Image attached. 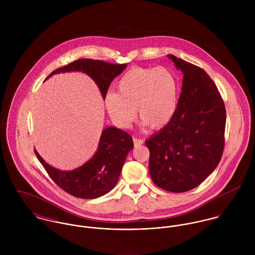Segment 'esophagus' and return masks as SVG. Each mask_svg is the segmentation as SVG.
Instances as JSON below:
<instances>
[{
	"mask_svg": "<svg viewBox=\"0 0 255 255\" xmlns=\"http://www.w3.org/2000/svg\"><path fill=\"white\" fill-rule=\"evenodd\" d=\"M133 144H134L135 147L141 145V144H143V140H142V139H140V138H136V137H133Z\"/></svg>",
	"mask_w": 255,
	"mask_h": 255,
	"instance_id": "esophagus-1",
	"label": "esophagus"
}]
</instances>
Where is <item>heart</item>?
Wrapping results in <instances>:
<instances>
[{
  "instance_id": "heart-1",
  "label": "heart",
  "mask_w": 255,
  "mask_h": 255,
  "mask_svg": "<svg viewBox=\"0 0 255 255\" xmlns=\"http://www.w3.org/2000/svg\"><path fill=\"white\" fill-rule=\"evenodd\" d=\"M118 92H109L105 104L111 119L128 128L136 115L153 129L166 127L178 107L179 84L170 70L135 67L118 81Z\"/></svg>"
}]
</instances>
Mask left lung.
Returning a JSON list of instances; mask_svg holds the SVG:
<instances>
[{
    "label": "left lung",
    "mask_w": 255,
    "mask_h": 255,
    "mask_svg": "<svg viewBox=\"0 0 255 255\" xmlns=\"http://www.w3.org/2000/svg\"><path fill=\"white\" fill-rule=\"evenodd\" d=\"M183 73L172 121L145 144L153 182L171 192L188 191L218 166L225 144L226 108L217 86L201 68L168 56Z\"/></svg>",
    "instance_id": "obj_1"
}]
</instances>
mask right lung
I'll use <instances>...</instances> for the list:
<instances>
[{"mask_svg":"<svg viewBox=\"0 0 255 255\" xmlns=\"http://www.w3.org/2000/svg\"><path fill=\"white\" fill-rule=\"evenodd\" d=\"M127 68L126 64H111L99 60L80 59L66 67L55 70L53 74L82 72L98 85L105 99L113 79ZM46 78V79H47ZM133 148L132 137L126 131L109 127L102 131L97 152L81 167L73 171H60L47 164L34 150L38 160L50 178L63 190L74 197L92 199L108 193L118 182L128 152Z\"/></svg>","mask_w":255,"mask_h":255,"instance_id":"1","label":"right lung"}]
</instances>
